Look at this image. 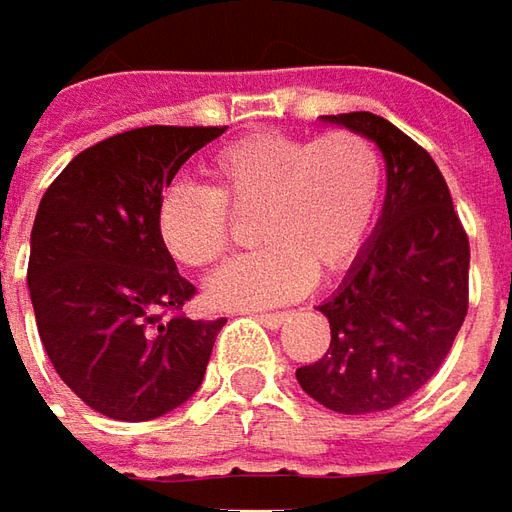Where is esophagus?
Segmentation results:
<instances>
[{"mask_svg":"<svg viewBox=\"0 0 512 512\" xmlns=\"http://www.w3.org/2000/svg\"><path fill=\"white\" fill-rule=\"evenodd\" d=\"M255 319H260L266 328H280L285 319H288V311H277V314H269V311H260V314H255Z\"/></svg>","mask_w":512,"mask_h":512,"instance_id":"esophagus-1","label":"esophagus"}]
</instances>
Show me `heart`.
<instances>
[{
  "label": "heart",
  "mask_w": 512,
  "mask_h": 512,
  "mask_svg": "<svg viewBox=\"0 0 512 512\" xmlns=\"http://www.w3.org/2000/svg\"><path fill=\"white\" fill-rule=\"evenodd\" d=\"M212 187L173 184L156 207V232L173 260L204 269L227 252V210L257 212L263 243L215 271L207 300L257 308L302 294L361 252L384 190V159L356 131L291 137L260 131L224 145L210 159Z\"/></svg>",
  "instance_id": "heart-1"
}]
</instances>
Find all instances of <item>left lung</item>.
Masks as SVG:
<instances>
[{
  "label": "left lung",
  "mask_w": 512,
  "mask_h": 512,
  "mask_svg": "<svg viewBox=\"0 0 512 512\" xmlns=\"http://www.w3.org/2000/svg\"><path fill=\"white\" fill-rule=\"evenodd\" d=\"M378 145L387 196L373 235L333 297L325 356L297 370L300 387L339 415L387 412L440 370L468 314V235L440 168L401 128L370 114H325Z\"/></svg>",
  "instance_id": "left-lung-1"
}]
</instances>
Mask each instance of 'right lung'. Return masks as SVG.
I'll list each match as a JSON object with an SVG mask.
<instances>
[{"mask_svg":"<svg viewBox=\"0 0 512 512\" xmlns=\"http://www.w3.org/2000/svg\"><path fill=\"white\" fill-rule=\"evenodd\" d=\"M227 128L145 125L97 142L50 184L30 232L27 288L55 373L125 423L190 401L227 319L179 311L196 294L156 232V207L190 156Z\"/></svg>","mask_w":512,"mask_h":512,"instance_id":"1","label":"right lung"}]
</instances>
